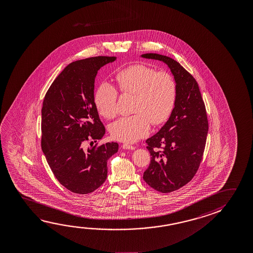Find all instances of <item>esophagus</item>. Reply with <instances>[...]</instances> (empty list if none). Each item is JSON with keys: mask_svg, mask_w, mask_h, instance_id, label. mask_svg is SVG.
<instances>
[{"mask_svg": "<svg viewBox=\"0 0 253 253\" xmlns=\"http://www.w3.org/2000/svg\"><path fill=\"white\" fill-rule=\"evenodd\" d=\"M123 148L126 150H134L135 147L131 145H128V144H124L123 145Z\"/></svg>", "mask_w": 253, "mask_h": 253, "instance_id": "esophagus-1", "label": "esophagus"}]
</instances>
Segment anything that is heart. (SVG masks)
Listing matches in <instances>:
<instances>
[{
    "instance_id": "obj_1",
    "label": "heart",
    "mask_w": 253,
    "mask_h": 253,
    "mask_svg": "<svg viewBox=\"0 0 253 253\" xmlns=\"http://www.w3.org/2000/svg\"><path fill=\"white\" fill-rule=\"evenodd\" d=\"M123 94L134 95L131 116H123L109 125L116 140L133 143L149 133L153 125L164 124L173 112L176 99V84L168 72H158L152 67L134 64L116 75ZM118 91L108 82L96 89L94 103L101 116L111 119L118 112Z\"/></svg>"
}]
</instances>
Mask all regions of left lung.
<instances>
[{
	"label": "left lung",
	"mask_w": 253,
	"mask_h": 253,
	"mask_svg": "<svg viewBox=\"0 0 253 253\" xmlns=\"http://www.w3.org/2000/svg\"><path fill=\"white\" fill-rule=\"evenodd\" d=\"M166 63L176 84L173 112L159 132L146 140L151 162L143 179L154 190L169 193L193 178L207 142L208 121L199 84L179 62L166 55L145 54Z\"/></svg>",
	"instance_id": "left-lung-1"
}]
</instances>
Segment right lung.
<instances>
[{
  "instance_id": "1",
  "label": "right lung",
  "mask_w": 253,
  "mask_h": 253,
  "mask_svg": "<svg viewBox=\"0 0 253 253\" xmlns=\"http://www.w3.org/2000/svg\"><path fill=\"white\" fill-rule=\"evenodd\" d=\"M116 56H95L71 62L46 91L42 109V148L55 178L78 194L103 184L107 162L117 143L84 149V142L101 139L105 127L94 103V81L101 67Z\"/></svg>"
}]
</instances>
